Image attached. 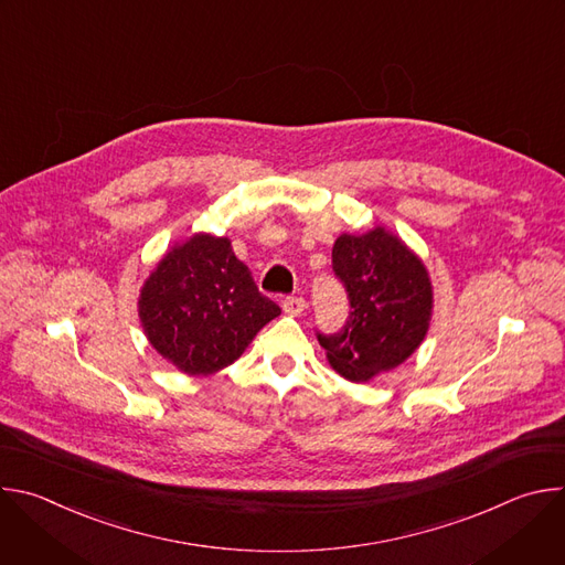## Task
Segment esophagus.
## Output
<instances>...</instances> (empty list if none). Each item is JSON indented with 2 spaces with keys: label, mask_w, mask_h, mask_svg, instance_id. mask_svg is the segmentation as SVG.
Listing matches in <instances>:
<instances>
[{
  "label": "esophagus",
  "mask_w": 565,
  "mask_h": 565,
  "mask_svg": "<svg viewBox=\"0 0 565 565\" xmlns=\"http://www.w3.org/2000/svg\"><path fill=\"white\" fill-rule=\"evenodd\" d=\"M284 312L290 317H299L306 310V299L303 297H286L284 299Z\"/></svg>",
  "instance_id": "obj_1"
}]
</instances>
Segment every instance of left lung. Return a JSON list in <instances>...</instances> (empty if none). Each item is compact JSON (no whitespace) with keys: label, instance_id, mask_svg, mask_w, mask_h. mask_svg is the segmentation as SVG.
Segmentation results:
<instances>
[{"label":"left lung","instance_id":"1","mask_svg":"<svg viewBox=\"0 0 565 565\" xmlns=\"http://www.w3.org/2000/svg\"><path fill=\"white\" fill-rule=\"evenodd\" d=\"M333 270L351 301L338 335H317L329 364L349 382H369L409 360L434 312V286L423 259L397 234L375 225L340 234Z\"/></svg>","mask_w":565,"mask_h":565}]
</instances>
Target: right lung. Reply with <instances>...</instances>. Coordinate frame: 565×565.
<instances>
[{
    "instance_id": "right-lung-1",
    "label": "right lung",
    "mask_w": 565,
    "mask_h": 565,
    "mask_svg": "<svg viewBox=\"0 0 565 565\" xmlns=\"http://www.w3.org/2000/svg\"><path fill=\"white\" fill-rule=\"evenodd\" d=\"M281 312L259 292L227 236L196 232L172 246L140 288V327L156 353L185 375H212L241 358Z\"/></svg>"
}]
</instances>
